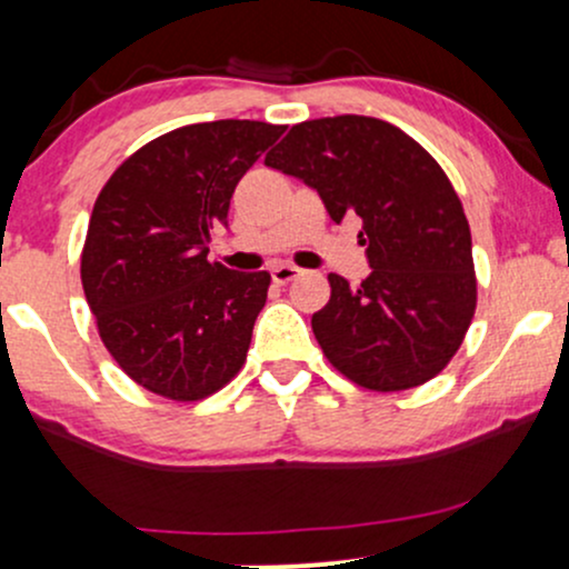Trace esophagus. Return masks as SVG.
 Segmentation results:
<instances>
[{"label": "esophagus", "instance_id": "34e87169", "mask_svg": "<svg viewBox=\"0 0 569 569\" xmlns=\"http://www.w3.org/2000/svg\"><path fill=\"white\" fill-rule=\"evenodd\" d=\"M299 276H302V270H299V267H293V264H278V267H272V280H276L278 286L291 283V280H297Z\"/></svg>", "mask_w": 569, "mask_h": 569}]
</instances>
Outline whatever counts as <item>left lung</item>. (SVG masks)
<instances>
[{
  "label": "left lung",
  "instance_id": "left-lung-1",
  "mask_svg": "<svg viewBox=\"0 0 569 569\" xmlns=\"http://www.w3.org/2000/svg\"><path fill=\"white\" fill-rule=\"evenodd\" d=\"M264 162L316 189L337 224L363 221L371 276L350 289L331 272L312 316L331 367L375 393L433 380L476 312L471 227L443 168L401 128L361 114L299 122Z\"/></svg>",
  "mask_w": 569,
  "mask_h": 569
}]
</instances>
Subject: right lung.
<instances>
[{"label":"right lung","mask_w":569,"mask_h":569,"mask_svg":"<svg viewBox=\"0 0 569 569\" xmlns=\"http://www.w3.org/2000/svg\"><path fill=\"white\" fill-rule=\"evenodd\" d=\"M283 130L257 120L176 128L98 192L80 259L84 299L117 367L149 393L202 401L243 369L270 272L211 262L208 230Z\"/></svg>","instance_id":"right-lung-1"}]
</instances>
